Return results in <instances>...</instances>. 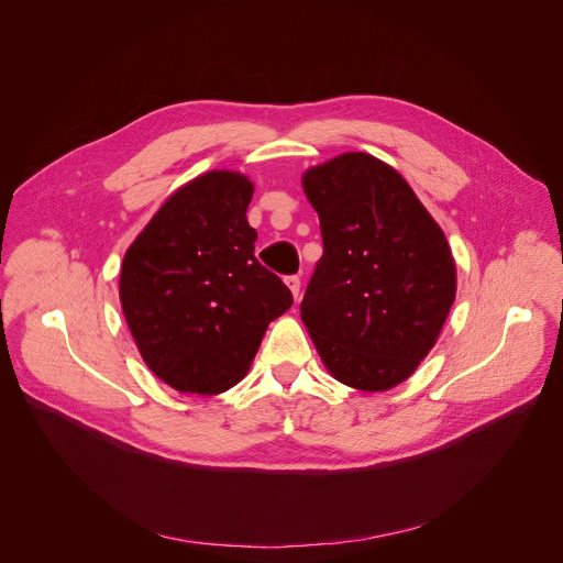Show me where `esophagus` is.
I'll use <instances>...</instances> for the list:
<instances>
[{"mask_svg":"<svg viewBox=\"0 0 563 563\" xmlns=\"http://www.w3.org/2000/svg\"><path fill=\"white\" fill-rule=\"evenodd\" d=\"M285 285L289 287L294 300H298V298H300V278H298V276H287V278H285Z\"/></svg>","mask_w":563,"mask_h":563,"instance_id":"obj_1","label":"esophagus"}]
</instances>
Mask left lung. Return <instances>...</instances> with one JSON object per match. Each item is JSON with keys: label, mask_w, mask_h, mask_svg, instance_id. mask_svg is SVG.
<instances>
[{"label": "left lung", "mask_w": 563, "mask_h": 563, "mask_svg": "<svg viewBox=\"0 0 563 563\" xmlns=\"http://www.w3.org/2000/svg\"><path fill=\"white\" fill-rule=\"evenodd\" d=\"M302 189L323 233L302 323L336 380L391 389L430 354L454 302L448 238L406 178L369 153L307 169Z\"/></svg>", "instance_id": "left-lung-1"}]
</instances>
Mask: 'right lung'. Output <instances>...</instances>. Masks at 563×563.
I'll return each instance as SVG.
<instances>
[{
  "instance_id": "obj_1",
  "label": "right lung",
  "mask_w": 563,
  "mask_h": 563,
  "mask_svg": "<svg viewBox=\"0 0 563 563\" xmlns=\"http://www.w3.org/2000/svg\"><path fill=\"white\" fill-rule=\"evenodd\" d=\"M254 183L227 169L176 189L124 254L120 302L146 367L178 391L213 396L250 372L291 291L254 256Z\"/></svg>"
}]
</instances>
